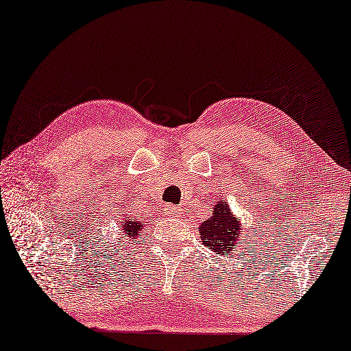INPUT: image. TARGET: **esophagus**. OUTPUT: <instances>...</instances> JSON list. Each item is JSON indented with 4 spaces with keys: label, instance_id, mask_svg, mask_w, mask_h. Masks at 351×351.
Listing matches in <instances>:
<instances>
[{
    "label": "esophagus",
    "instance_id": "esophagus-1",
    "mask_svg": "<svg viewBox=\"0 0 351 351\" xmlns=\"http://www.w3.org/2000/svg\"><path fill=\"white\" fill-rule=\"evenodd\" d=\"M165 213H167V215H169V216L178 217V216L182 215V208L177 207V205H174V204H169V205H167V207H165Z\"/></svg>",
    "mask_w": 351,
    "mask_h": 351
}]
</instances>
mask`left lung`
<instances>
[{
	"label": "left lung",
	"mask_w": 351,
	"mask_h": 351,
	"mask_svg": "<svg viewBox=\"0 0 351 351\" xmlns=\"http://www.w3.org/2000/svg\"><path fill=\"white\" fill-rule=\"evenodd\" d=\"M238 223L240 219L234 217L226 202H219L215 205L211 217L199 228L201 241L207 245V249L215 250L216 254L237 252L232 245L241 237V228Z\"/></svg>",
	"instance_id": "left-lung-1"
}]
</instances>
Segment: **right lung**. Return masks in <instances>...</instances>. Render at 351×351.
<instances>
[{
    "instance_id": "right-lung-1",
    "label": "right lung",
    "mask_w": 351,
    "mask_h": 351,
    "mask_svg": "<svg viewBox=\"0 0 351 351\" xmlns=\"http://www.w3.org/2000/svg\"><path fill=\"white\" fill-rule=\"evenodd\" d=\"M143 229V225L140 220H134V219H128L126 223L123 225L122 230L125 237H130L131 240H136V237H140V232Z\"/></svg>"
}]
</instances>
